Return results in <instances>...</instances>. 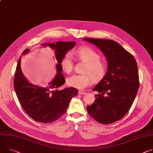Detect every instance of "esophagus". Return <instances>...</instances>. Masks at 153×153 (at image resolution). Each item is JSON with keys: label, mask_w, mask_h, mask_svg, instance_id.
Here are the masks:
<instances>
[{"label": "esophagus", "mask_w": 153, "mask_h": 153, "mask_svg": "<svg viewBox=\"0 0 153 153\" xmlns=\"http://www.w3.org/2000/svg\"><path fill=\"white\" fill-rule=\"evenodd\" d=\"M79 94H86V93L84 92V91L79 90Z\"/></svg>", "instance_id": "esophagus-1"}]
</instances>
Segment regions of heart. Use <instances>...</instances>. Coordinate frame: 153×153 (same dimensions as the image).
Masks as SVG:
<instances>
[{
    "mask_svg": "<svg viewBox=\"0 0 153 153\" xmlns=\"http://www.w3.org/2000/svg\"><path fill=\"white\" fill-rule=\"evenodd\" d=\"M76 54L80 60L87 63L84 70V74H74L66 79L68 86L77 89H84L89 85L92 80L94 82L101 81L107 73L106 65L100 60V54L88 47L79 48ZM61 66L66 73H71L74 67V60L71 52L66 53L61 60Z\"/></svg>",
    "mask_w": 153,
    "mask_h": 153,
    "instance_id": "heart-1",
    "label": "heart"
}]
</instances>
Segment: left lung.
I'll list each match as a JSON object with an SVG mask.
<instances>
[{"instance_id":"obj_1","label":"left lung","mask_w":153,"mask_h":153,"mask_svg":"<svg viewBox=\"0 0 153 153\" xmlns=\"http://www.w3.org/2000/svg\"><path fill=\"white\" fill-rule=\"evenodd\" d=\"M84 40L98 47L108 63L105 76L93 90L99 93L95 94L94 102L87 107V112L100 123L116 122L128 112L138 92L140 83L137 62L115 41L90 38Z\"/></svg>"}]
</instances>
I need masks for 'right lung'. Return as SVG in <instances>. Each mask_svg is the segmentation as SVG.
<instances>
[{
  "label": "right lung",
  "mask_w": 153,
  "mask_h": 153,
  "mask_svg": "<svg viewBox=\"0 0 153 153\" xmlns=\"http://www.w3.org/2000/svg\"><path fill=\"white\" fill-rule=\"evenodd\" d=\"M76 44L74 41H58L56 44L43 45L44 46L48 45L54 50L55 58L57 62L56 76L44 87L31 84L25 77L21 71V59H19L14 78V88L22 108L33 120L43 123L56 121L66 112L69 102L77 95L78 90L74 87L58 90L65 82L62 73L61 60ZM29 51V49H26L23 54Z\"/></svg>",
  "instance_id": "1"
}]
</instances>
